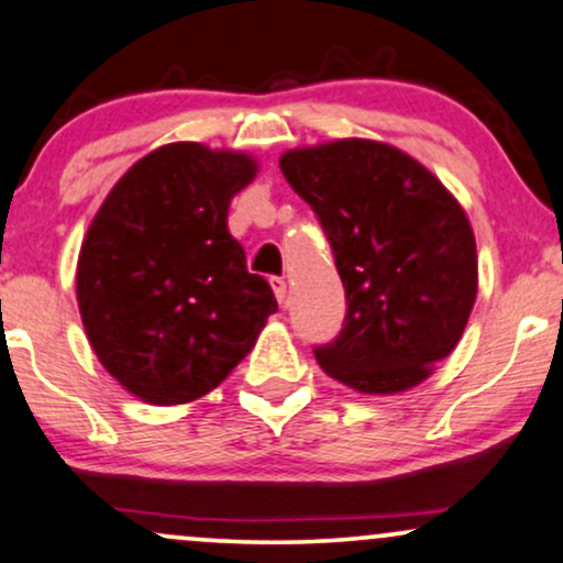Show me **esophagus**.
Instances as JSON below:
<instances>
[{"label": "esophagus", "mask_w": 563, "mask_h": 563, "mask_svg": "<svg viewBox=\"0 0 563 563\" xmlns=\"http://www.w3.org/2000/svg\"><path fill=\"white\" fill-rule=\"evenodd\" d=\"M268 282H271V289H274L276 300H279V302L287 300V282H284L282 276H271Z\"/></svg>", "instance_id": "obj_1"}]
</instances>
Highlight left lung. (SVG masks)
Listing matches in <instances>:
<instances>
[{
	"mask_svg": "<svg viewBox=\"0 0 563 563\" xmlns=\"http://www.w3.org/2000/svg\"><path fill=\"white\" fill-rule=\"evenodd\" d=\"M279 165L319 218L345 287V323L313 350L319 366L368 395L424 382L477 300L464 208L411 155L368 139L289 150Z\"/></svg>",
	"mask_w": 563,
	"mask_h": 563,
	"instance_id": "8db88e82",
	"label": "left lung"
}]
</instances>
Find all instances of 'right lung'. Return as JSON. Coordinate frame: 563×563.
I'll list each match as a JSON object with an SVG mask.
<instances>
[{"instance_id":"1","label":"right lung","mask_w":563,"mask_h":563,"mask_svg":"<svg viewBox=\"0 0 563 563\" xmlns=\"http://www.w3.org/2000/svg\"><path fill=\"white\" fill-rule=\"evenodd\" d=\"M255 170L242 152L165 144L125 170L86 231L76 271L86 336L136 398L208 395L279 308L227 227Z\"/></svg>"}]
</instances>
